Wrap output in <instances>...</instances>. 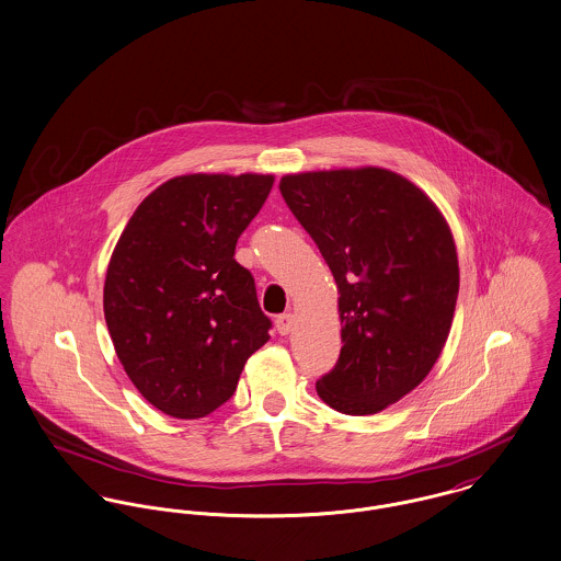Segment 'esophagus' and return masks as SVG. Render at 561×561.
I'll use <instances>...</instances> for the list:
<instances>
[{
  "instance_id": "34e87169",
  "label": "esophagus",
  "mask_w": 561,
  "mask_h": 561,
  "mask_svg": "<svg viewBox=\"0 0 561 561\" xmlns=\"http://www.w3.org/2000/svg\"><path fill=\"white\" fill-rule=\"evenodd\" d=\"M275 327H277L279 335H288V333H293V329H295V316H293V313H282V316H277Z\"/></svg>"
}]
</instances>
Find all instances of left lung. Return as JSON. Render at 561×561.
I'll use <instances>...</instances> for the list:
<instances>
[{
	"instance_id": "1",
	"label": "left lung",
	"mask_w": 561,
	"mask_h": 561,
	"mask_svg": "<svg viewBox=\"0 0 561 561\" xmlns=\"http://www.w3.org/2000/svg\"><path fill=\"white\" fill-rule=\"evenodd\" d=\"M282 196L340 293L342 354L318 397L352 416L419 387L448 340L459 295L450 226L410 179L378 167L284 174Z\"/></svg>"
}]
</instances>
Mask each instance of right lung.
<instances>
[{
    "label": "right lung",
    "mask_w": 561,
    "mask_h": 561,
    "mask_svg": "<svg viewBox=\"0 0 561 561\" xmlns=\"http://www.w3.org/2000/svg\"><path fill=\"white\" fill-rule=\"evenodd\" d=\"M273 174L194 173L156 187L106 268L104 318L131 385L173 419H203L268 342L252 273L234 260Z\"/></svg>",
    "instance_id": "add662e5"
}]
</instances>
